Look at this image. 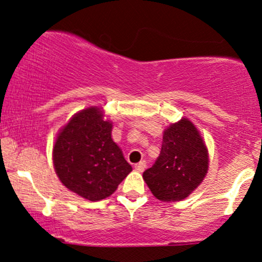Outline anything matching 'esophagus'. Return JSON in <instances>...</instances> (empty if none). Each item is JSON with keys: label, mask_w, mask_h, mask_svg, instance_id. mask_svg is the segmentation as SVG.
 I'll return each mask as SVG.
<instances>
[{"label": "esophagus", "mask_w": 262, "mask_h": 262, "mask_svg": "<svg viewBox=\"0 0 262 262\" xmlns=\"http://www.w3.org/2000/svg\"><path fill=\"white\" fill-rule=\"evenodd\" d=\"M145 167H146V162L145 161H140V162H138L137 165H135V170L137 171H139V172H143L144 170H145Z\"/></svg>", "instance_id": "obj_1"}]
</instances>
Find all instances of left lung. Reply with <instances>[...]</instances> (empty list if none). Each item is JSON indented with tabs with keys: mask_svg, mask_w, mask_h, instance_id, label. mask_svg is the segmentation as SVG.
<instances>
[{
	"mask_svg": "<svg viewBox=\"0 0 262 262\" xmlns=\"http://www.w3.org/2000/svg\"><path fill=\"white\" fill-rule=\"evenodd\" d=\"M208 150L187 118L165 129L161 151L143 177L151 193L162 202H177L196 189L208 171Z\"/></svg>",
	"mask_w": 262,
	"mask_h": 262,
	"instance_id": "8db88e82",
	"label": "left lung"
}]
</instances>
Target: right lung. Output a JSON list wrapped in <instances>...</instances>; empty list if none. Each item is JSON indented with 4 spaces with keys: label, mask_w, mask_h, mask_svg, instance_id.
Wrapping results in <instances>:
<instances>
[{
    "label": "right lung",
    "mask_w": 262,
    "mask_h": 262,
    "mask_svg": "<svg viewBox=\"0 0 262 262\" xmlns=\"http://www.w3.org/2000/svg\"><path fill=\"white\" fill-rule=\"evenodd\" d=\"M112 123L98 107L76 113L60 130L53 148L56 175L70 191L101 201L116 191L132 166L114 143Z\"/></svg>",
    "instance_id": "obj_1"
}]
</instances>
